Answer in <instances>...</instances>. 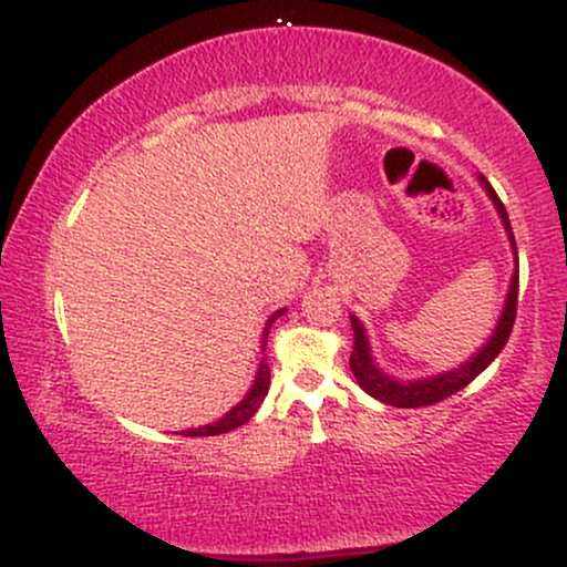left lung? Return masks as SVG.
<instances>
[{
    "instance_id": "1",
    "label": "left lung",
    "mask_w": 567,
    "mask_h": 567,
    "mask_svg": "<svg viewBox=\"0 0 567 567\" xmlns=\"http://www.w3.org/2000/svg\"><path fill=\"white\" fill-rule=\"evenodd\" d=\"M480 184H483L487 197H491L493 205H496L498 216H501V220H504V229H506V234H509L514 256H517V245H514L512 224H509V216H506L504 202L498 199V194L493 192V186L487 184L483 175H480ZM517 288H519V275L514 271L509 292H506L504 311H501L496 330H493L491 341H487L485 347L477 351V354L470 357V362L447 370V373L432 375V379L408 381V383L394 381L392 375H386L379 365H375L373 354H370V347H368L365 328H362V322L351 315V330H354V349H351V357H349L351 373H354L357 383H360V386L365 389L370 396H375V400L386 402V405H394V408H426V405H434V402L445 400V396L461 392V389L470 386V383L477 379V375L483 373V370L491 365L493 360H496V357L501 354V349H504L506 341H509L514 317H517Z\"/></svg>"
}]
</instances>
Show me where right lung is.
<instances>
[{"mask_svg":"<svg viewBox=\"0 0 567 567\" xmlns=\"http://www.w3.org/2000/svg\"><path fill=\"white\" fill-rule=\"evenodd\" d=\"M282 315H285V309H279V311H275V315H271V320L266 322V328H264V349H266V338H269L271 324H275L277 317H282ZM269 381H271L269 365H266V362L261 360V365H258L256 381H252L250 392L245 394V400L239 402L237 408H231L229 413L224 415V419L216 421V424H207V426H199V429H186V432H181V434H184V437H213V434H226V432H231V429L247 424V421H250L252 415H256V410L261 408L264 396H266V392H269Z\"/></svg>","mask_w":567,"mask_h":567,"instance_id":"obj_1","label":"right lung"}]
</instances>
